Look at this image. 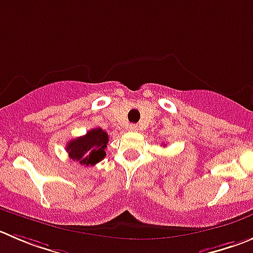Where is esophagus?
Segmentation results:
<instances>
[{"label": "esophagus", "mask_w": 253, "mask_h": 253, "mask_svg": "<svg viewBox=\"0 0 253 253\" xmlns=\"http://www.w3.org/2000/svg\"><path fill=\"white\" fill-rule=\"evenodd\" d=\"M139 129V126L136 124H130L129 125V130H131V131H136Z\"/></svg>", "instance_id": "esophagus-1"}]
</instances>
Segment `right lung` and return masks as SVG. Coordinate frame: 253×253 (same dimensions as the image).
Masks as SVG:
<instances>
[{
	"instance_id": "add662e5",
	"label": "right lung",
	"mask_w": 253,
	"mask_h": 253,
	"mask_svg": "<svg viewBox=\"0 0 253 253\" xmlns=\"http://www.w3.org/2000/svg\"><path fill=\"white\" fill-rule=\"evenodd\" d=\"M108 141V134L102 128H95L86 131L85 135L68 141L66 149L72 160L84 167H92L104 159Z\"/></svg>"
}]
</instances>
